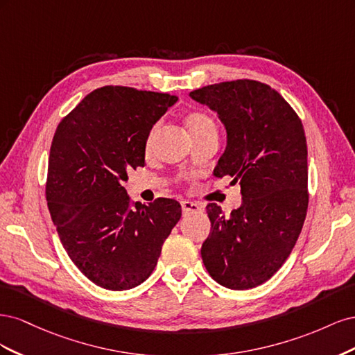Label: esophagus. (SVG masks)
Wrapping results in <instances>:
<instances>
[{
	"label": "esophagus",
	"mask_w": 355,
	"mask_h": 355,
	"mask_svg": "<svg viewBox=\"0 0 355 355\" xmlns=\"http://www.w3.org/2000/svg\"><path fill=\"white\" fill-rule=\"evenodd\" d=\"M180 204H182V210H184L185 214H188V213H198V211L202 210V207L200 206V204L192 202V201H187L185 200V201H182Z\"/></svg>",
	"instance_id": "34e87169"
}]
</instances>
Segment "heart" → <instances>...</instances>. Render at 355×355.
Returning a JSON list of instances; mask_svg holds the SVG:
<instances>
[{
    "label": "heart",
    "mask_w": 355,
    "mask_h": 355,
    "mask_svg": "<svg viewBox=\"0 0 355 355\" xmlns=\"http://www.w3.org/2000/svg\"><path fill=\"white\" fill-rule=\"evenodd\" d=\"M187 128H188V133L192 139H196L198 136H202L206 133H210V132H218V127H216V123H214L213 118L210 115H207L206 112H201V111H194L187 115ZM157 124L153 125L151 128H149V132L145 137V144H144V148L145 151H151L153 148V142H154V137H155V133H157Z\"/></svg>",
    "instance_id": "b5f03b06"
}]
</instances>
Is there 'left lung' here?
I'll return each mask as SVG.
<instances>
[{
    "instance_id": "left-lung-1",
    "label": "left lung",
    "mask_w": 355,
    "mask_h": 355,
    "mask_svg": "<svg viewBox=\"0 0 355 355\" xmlns=\"http://www.w3.org/2000/svg\"><path fill=\"white\" fill-rule=\"evenodd\" d=\"M189 96L218 112L227 128V148L213 175L240 182L243 198L230 216L207 204L211 230L201 245L202 262L223 287L253 288L280 270L304 227V125L280 93L254 80L211 84Z\"/></svg>"
}]
</instances>
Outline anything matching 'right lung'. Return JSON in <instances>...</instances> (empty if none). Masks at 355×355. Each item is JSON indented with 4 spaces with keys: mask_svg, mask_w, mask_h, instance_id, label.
<instances>
[{
    "mask_svg": "<svg viewBox=\"0 0 355 355\" xmlns=\"http://www.w3.org/2000/svg\"><path fill=\"white\" fill-rule=\"evenodd\" d=\"M176 96L105 85L59 123L46 197L71 261L99 287L128 290L151 275L182 216L176 200L132 204L127 171L145 166V137Z\"/></svg>",
    "mask_w": 355,
    "mask_h": 355,
    "instance_id": "1",
    "label": "right lung"
}]
</instances>
